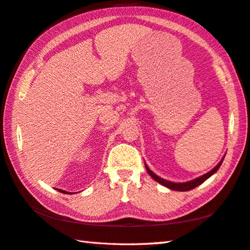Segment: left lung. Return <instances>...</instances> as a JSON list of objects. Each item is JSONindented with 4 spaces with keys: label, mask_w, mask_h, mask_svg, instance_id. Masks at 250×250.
Returning <instances> with one entry per match:
<instances>
[{
    "label": "left lung",
    "mask_w": 250,
    "mask_h": 250,
    "mask_svg": "<svg viewBox=\"0 0 250 250\" xmlns=\"http://www.w3.org/2000/svg\"><path fill=\"white\" fill-rule=\"evenodd\" d=\"M225 156H226V155H225ZM225 156L222 157V160L218 163V165H216L215 167H213L210 171H208V172H206V174H204L203 176H200V177L195 178V179L190 180V181H187V182H172V181H168V180H166V179H163V178H161V177H159L157 175H155L154 172L152 171V170L150 169V168L146 166V163H145V165H146V171L149 172V175H150L152 178H153V179H154L155 181L161 183L162 186H164V187L168 188V189H170V190H172V191L185 192V191H190V190H192V189H194V188L198 187L200 185H202V183H203L204 181H206V180L208 179V178L211 177L213 174H215V172H217V170L219 169V168H220L223 160H225Z\"/></svg>",
    "instance_id": "left-lung-1"
}]
</instances>
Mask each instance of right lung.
<instances>
[{"label":"right lung","instance_id":"obj_1","mask_svg":"<svg viewBox=\"0 0 250 250\" xmlns=\"http://www.w3.org/2000/svg\"><path fill=\"white\" fill-rule=\"evenodd\" d=\"M57 191L63 193V194H71V192H67V191H63V190H60V189H57Z\"/></svg>","mask_w":250,"mask_h":250}]
</instances>
